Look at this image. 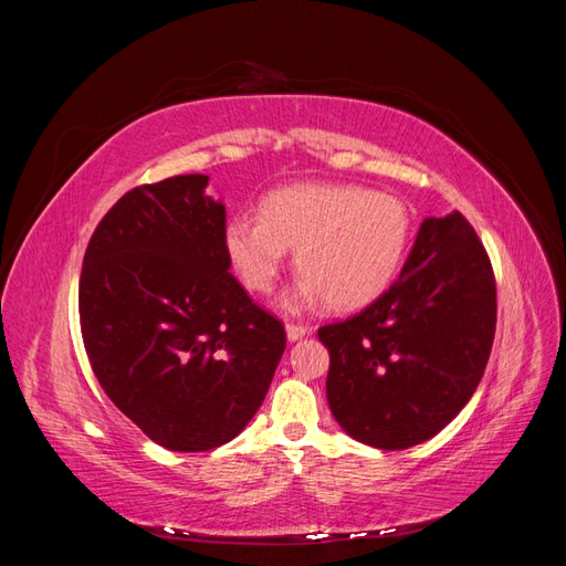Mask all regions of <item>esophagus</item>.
<instances>
[{"label":"esophagus","instance_id":"1","mask_svg":"<svg viewBox=\"0 0 566 566\" xmlns=\"http://www.w3.org/2000/svg\"><path fill=\"white\" fill-rule=\"evenodd\" d=\"M285 335H287L290 342H297V339H302L306 335V328H304V325H297V323H287L285 325Z\"/></svg>","mask_w":566,"mask_h":566}]
</instances>
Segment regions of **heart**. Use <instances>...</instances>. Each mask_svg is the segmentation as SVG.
<instances>
[{"label": "heart", "instance_id": "heart-1", "mask_svg": "<svg viewBox=\"0 0 566 566\" xmlns=\"http://www.w3.org/2000/svg\"><path fill=\"white\" fill-rule=\"evenodd\" d=\"M413 221L397 196L358 184H295L269 193L260 217L235 214L224 248L238 276L254 293H271L295 250L302 276L281 297L285 312L328 300L354 312L385 295L410 245Z\"/></svg>", "mask_w": 566, "mask_h": 566}]
</instances>
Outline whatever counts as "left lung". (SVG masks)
Returning a JSON list of instances; mask_svg holds the SVG:
<instances>
[{
    "instance_id": "left-lung-1",
    "label": "left lung",
    "mask_w": 566,
    "mask_h": 566,
    "mask_svg": "<svg viewBox=\"0 0 566 566\" xmlns=\"http://www.w3.org/2000/svg\"><path fill=\"white\" fill-rule=\"evenodd\" d=\"M495 333V281L458 210L427 217L385 295L323 325L331 413L373 449L418 447L447 427L482 380Z\"/></svg>"
}]
</instances>
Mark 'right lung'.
I'll list each match as a JSON object with an SVG mask.
<instances>
[{"mask_svg": "<svg viewBox=\"0 0 566 566\" xmlns=\"http://www.w3.org/2000/svg\"><path fill=\"white\" fill-rule=\"evenodd\" d=\"M210 177L139 186L96 227L80 276L84 349L108 399L169 451L241 434L285 352L281 321L252 304L224 248Z\"/></svg>", "mask_w": 566, "mask_h": 566, "instance_id": "obj_1", "label": "right lung"}]
</instances>
